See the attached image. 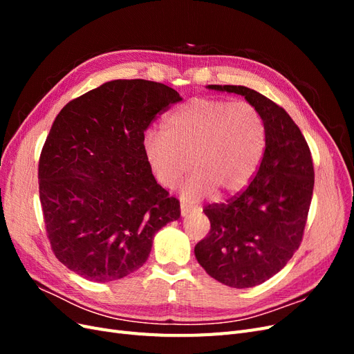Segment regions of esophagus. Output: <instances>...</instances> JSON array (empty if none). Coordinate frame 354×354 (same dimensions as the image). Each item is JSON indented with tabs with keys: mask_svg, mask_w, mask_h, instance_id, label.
<instances>
[{
	"mask_svg": "<svg viewBox=\"0 0 354 354\" xmlns=\"http://www.w3.org/2000/svg\"><path fill=\"white\" fill-rule=\"evenodd\" d=\"M195 209H196V207H195V205H189V203H186V202H181V203H180V211H181V216H187L189 212L195 211Z\"/></svg>",
	"mask_w": 354,
	"mask_h": 354,
	"instance_id": "1",
	"label": "esophagus"
}]
</instances>
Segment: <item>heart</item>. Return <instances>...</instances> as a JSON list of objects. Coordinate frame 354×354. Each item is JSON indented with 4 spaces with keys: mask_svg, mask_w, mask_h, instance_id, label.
Returning a JSON list of instances; mask_svg holds the SVG:
<instances>
[{
    "mask_svg": "<svg viewBox=\"0 0 354 354\" xmlns=\"http://www.w3.org/2000/svg\"><path fill=\"white\" fill-rule=\"evenodd\" d=\"M267 146V124L250 102L195 97L165 121V133L147 130L143 152L155 180L174 187L189 167L180 195L195 202L218 189L232 195L250 183Z\"/></svg>",
    "mask_w": 354,
    "mask_h": 354,
    "instance_id": "heart-1",
    "label": "heart"
}]
</instances>
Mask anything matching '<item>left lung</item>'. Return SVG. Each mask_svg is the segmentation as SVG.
<instances>
[{
	"label": "left lung",
	"mask_w": 354,
	"mask_h": 354,
	"mask_svg": "<svg viewBox=\"0 0 354 354\" xmlns=\"http://www.w3.org/2000/svg\"><path fill=\"white\" fill-rule=\"evenodd\" d=\"M243 95L263 113L267 146L251 183L226 202L203 208L211 229L195 246L198 263L214 279L251 288L270 279L303 241L315 169L304 136L283 108L243 85H208Z\"/></svg>",
	"instance_id": "obj_1"
}]
</instances>
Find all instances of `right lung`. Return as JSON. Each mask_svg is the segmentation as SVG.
I'll return each instance as SVG.
<instances>
[{
    "label": "right lung",
    "instance_id": "right-lung-1",
    "mask_svg": "<svg viewBox=\"0 0 354 354\" xmlns=\"http://www.w3.org/2000/svg\"><path fill=\"white\" fill-rule=\"evenodd\" d=\"M180 94L146 80H115L71 100L42 146L39 201L51 250L93 282L122 279L146 263L155 233L180 217L156 183L143 136Z\"/></svg>",
    "mask_w": 354,
    "mask_h": 354
}]
</instances>
